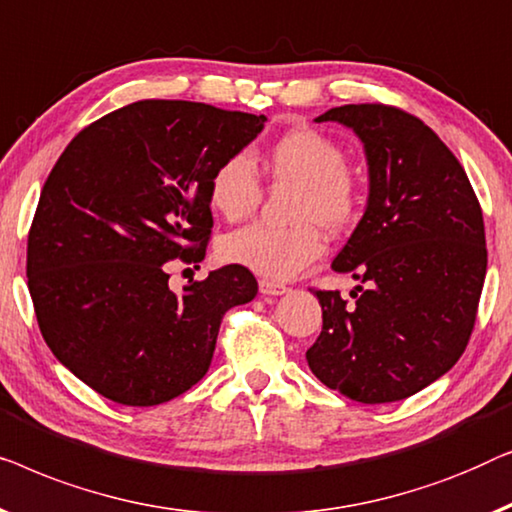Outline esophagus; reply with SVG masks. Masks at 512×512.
<instances>
[{"label":"esophagus","mask_w":512,"mask_h":512,"mask_svg":"<svg viewBox=\"0 0 512 512\" xmlns=\"http://www.w3.org/2000/svg\"><path fill=\"white\" fill-rule=\"evenodd\" d=\"M259 292H262L264 297H280V294L287 292V287L283 283H273V280L262 278L259 280Z\"/></svg>","instance_id":"34e87169"}]
</instances>
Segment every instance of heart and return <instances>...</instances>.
Here are the masks:
<instances>
[{"label": "heart", "mask_w": 512, "mask_h": 512, "mask_svg": "<svg viewBox=\"0 0 512 512\" xmlns=\"http://www.w3.org/2000/svg\"><path fill=\"white\" fill-rule=\"evenodd\" d=\"M273 185L294 187L292 227L250 225L227 234L220 257L246 266L269 280H287L322 255L320 230L343 234L355 225L364 206L362 178L345 164V150L327 134L297 127L280 134L262 157ZM262 197L257 171L248 155L222 160L208 178V201L229 222L248 218Z\"/></svg>", "instance_id": "obj_1"}]
</instances>
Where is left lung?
I'll return each instance as SVG.
<instances>
[{
  "label": "left lung",
  "instance_id": "obj_1",
  "mask_svg": "<svg viewBox=\"0 0 512 512\" xmlns=\"http://www.w3.org/2000/svg\"><path fill=\"white\" fill-rule=\"evenodd\" d=\"M364 143L366 211L331 262L357 280L355 304L318 290L322 331L308 366L331 390L390 403L448 373L469 343L487 273L482 211L469 176L420 118L385 104H345Z\"/></svg>",
  "mask_w": 512,
  "mask_h": 512
}]
</instances>
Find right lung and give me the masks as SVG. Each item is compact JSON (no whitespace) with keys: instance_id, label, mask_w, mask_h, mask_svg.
Masks as SVG:
<instances>
[{"instance_id":"add662e5","label":"right lung","mask_w":512,"mask_h":512,"mask_svg":"<svg viewBox=\"0 0 512 512\" xmlns=\"http://www.w3.org/2000/svg\"><path fill=\"white\" fill-rule=\"evenodd\" d=\"M266 115L143 99L78 132L43 185L27 287L43 341L85 385L122 406H157L211 366L222 315L257 280L229 264L169 290L171 259L201 262L208 178Z\"/></svg>"}]
</instances>
